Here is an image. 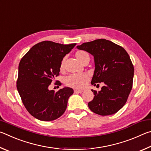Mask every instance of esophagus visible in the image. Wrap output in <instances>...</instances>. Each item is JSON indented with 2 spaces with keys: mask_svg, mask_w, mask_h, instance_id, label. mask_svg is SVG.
I'll return each mask as SVG.
<instances>
[{
  "mask_svg": "<svg viewBox=\"0 0 151 151\" xmlns=\"http://www.w3.org/2000/svg\"><path fill=\"white\" fill-rule=\"evenodd\" d=\"M83 92V90H77V89H75L74 90V93H81Z\"/></svg>",
  "mask_w": 151,
  "mask_h": 151,
  "instance_id": "34e87169",
  "label": "esophagus"
}]
</instances>
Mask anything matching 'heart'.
I'll return each instance as SVG.
<instances>
[{"label":"heart","mask_w":151,"mask_h":151,"mask_svg":"<svg viewBox=\"0 0 151 151\" xmlns=\"http://www.w3.org/2000/svg\"><path fill=\"white\" fill-rule=\"evenodd\" d=\"M75 57L82 63H85L86 61H89L90 56L88 53L85 50H79L75 52ZM65 58H63L60 64V69L63 70L65 66ZM89 80V75L86 73L83 74H72L66 76L64 80L65 85L71 88L81 89L83 88L87 83Z\"/></svg>","instance_id":"1"}]
</instances>
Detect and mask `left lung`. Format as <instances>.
Returning a JSON list of instances; mask_svg holds the SVG:
<instances>
[{"label":"left lung","instance_id":"left-lung-1","mask_svg":"<svg viewBox=\"0 0 151 151\" xmlns=\"http://www.w3.org/2000/svg\"><path fill=\"white\" fill-rule=\"evenodd\" d=\"M76 47L94 56L95 70L92 85L104 83L101 91L92 90L94 96L88 103L89 109L102 116L115 114L127 103L132 87L134 66L129 54L123 47L106 39Z\"/></svg>","mask_w":151,"mask_h":151}]
</instances>
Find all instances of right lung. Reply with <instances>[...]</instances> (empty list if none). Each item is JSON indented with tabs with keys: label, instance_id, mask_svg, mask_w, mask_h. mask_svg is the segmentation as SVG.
Segmentation results:
<instances>
[{
	"label": "right lung",
	"instance_id": "obj_1",
	"mask_svg": "<svg viewBox=\"0 0 151 151\" xmlns=\"http://www.w3.org/2000/svg\"><path fill=\"white\" fill-rule=\"evenodd\" d=\"M76 45L45 40L33 46L20 60L17 88L25 108L35 118L54 121L65 112L73 89L65 87L55 92L48 90V86L59 76L63 57ZM55 85L61 83L56 81Z\"/></svg>",
	"mask_w": 151,
	"mask_h": 151
}]
</instances>
